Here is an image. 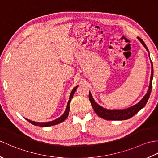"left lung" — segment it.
Wrapping results in <instances>:
<instances>
[{
    "label": "left lung",
    "mask_w": 158,
    "mask_h": 158,
    "mask_svg": "<svg viewBox=\"0 0 158 158\" xmlns=\"http://www.w3.org/2000/svg\"><path fill=\"white\" fill-rule=\"evenodd\" d=\"M139 41L142 43V45L145 47V48L147 49V52L149 53V49L146 46L145 43H144L143 40L140 37H137ZM151 64H152V74H151L150 77V83L149 85V89L147 90V92L145 96L140 100V101L136 104V105H133L132 106L129 107V108L124 109H106L103 108L102 106H100L98 104H97L96 101L94 100L91 92L89 93V99L90 100V102L92 104V106L93 107L94 110L96 112V113L102 119H105L106 120H126L128 119L131 117H133L135 115L138 113L140 109H142L144 106H145L147 102L148 101V99L149 98L151 92H152V79L153 76V64L152 61L151 60Z\"/></svg>",
    "instance_id": "left-lung-1"
}]
</instances>
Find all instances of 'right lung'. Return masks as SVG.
I'll return each mask as SVG.
<instances>
[{
  "label": "right lung",
  "mask_w": 158,
  "mask_h": 158,
  "mask_svg": "<svg viewBox=\"0 0 158 158\" xmlns=\"http://www.w3.org/2000/svg\"><path fill=\"white\" fill-rule=\"evenodd\" d=\"M78 86L79 85H77L75 88H74L71 91V92H70V98L69 99L68 103H67L65 111H64V113L62 114V115L60 116V117H58V119H56L55 120H53V121H52V122H34V121H31V120L28 119L26 118H25V119L31 123L33 124V125L36 126H40V127H49V126L57 125V124L62 123V122H64V121L67 118V117H68V115H69V111H70V101H71V98L73 97L74 94H75L76 89L77 88V87H78Z\"/></svg>",
  "instance_id": "1"
}]
</instances>
